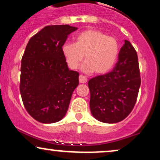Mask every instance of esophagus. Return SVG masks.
<instances>
[{
    "instance_id": "34e87169",
    "label": "esophagus",
    "mask_w": 160,
    "mask_h": 160,
    "mask_svg": "<svg viewBox=\"0 0 160 160\" xmlns=\"http://www.w3.org/2000/svg\"><path fill=\"white\" fill-rule=\"evenodd\" d=\"M79 81H80V82H81V83H82V82H87V78L85 76H83V75L80 74L79 76Z\"/></svg>"
}]
</instances>
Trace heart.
Instances as JSON below:
<instances>
[{"label":"heart","instance_id":"heart-1","mask_svg":"<svg viewBox=\"0 0 160 160\" xmlns=\"http://www.w3.org/2000/svg\"><path fill=\"white\" fill-rule=\"evenodd\" d=\"M118 41L96 29H88L76 36V43H64L62 53L70 68L77 69L85 56V72L104 74L111 71L118 57Z\"/></svg>","mask_w":160,"mask_h":160}]
</instances>
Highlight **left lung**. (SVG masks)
<instances>
[{
    "instance_id": "obj_1",
    "label": "left lung",
    "mask_w": 160,
    "mask_h": 160,
    "mask_svg": "<svg viewBox=\"0 0 160 160\" xmlns=\"http://www.w3.org/2000/svg\"><path fill=\"white\" fill-rule=\"evenodd\" d=\"M140 85L137 52L129 41L125 40L113 71L88 82L92 114L107 123L124 120L135 107Z\"/></svg>"
}]
</instances>
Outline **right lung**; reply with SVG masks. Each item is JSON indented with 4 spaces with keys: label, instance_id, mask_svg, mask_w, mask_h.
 Returning a JSON list of instances; mask_svg holds the SVG:
<instances>
[{
    "label": "right lung",
    "instance_id": "add662e5",
    "mask_svg": "<svg viewBox=\"0 0 160 160\" xmlns=\"http://www.w3.org/2000/svg\"><path fill=\"white\" fill-rule=\"evenodd\" d=\"M78 28L48 25L29 40L22 58L20 93L25 109L43 123L61 120L79 84V73L70 71L62 46Z\"/></svg>",
    "mask_w": 160,
    "mask_h": 160
}]
</instances>
